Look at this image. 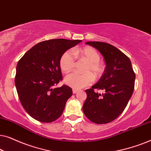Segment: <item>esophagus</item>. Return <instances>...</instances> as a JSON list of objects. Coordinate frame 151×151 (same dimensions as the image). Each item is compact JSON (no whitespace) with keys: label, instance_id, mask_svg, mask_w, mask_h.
Listing matches in <instances>:
<instances>
[{"label":"esophagus","instance_id":"esophagus-1","mask_svg":"<svg viewBox=\"0 0 151 151\" xmlns=\"http://www.w3.org/2000/svg\"><path fill=\"white\" fill-rule=\"evenodd\" d=\"M78 91H78V89H75V88H73V93H74V94H76V93H78Z\"/></svg>","mask_w":151,"mask_h":151}]
</instances>
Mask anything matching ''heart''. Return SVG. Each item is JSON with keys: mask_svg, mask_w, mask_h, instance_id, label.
Masks as SVG:
<instances>
[{"mask_svg": "<svg viewBox=\"0 0 151 151\" xmlns=\"http://www.w3.org/2000/svg\"><path fill=\"white\" fill-rule=\"evenodd\" d=\"M75 56L88 63L84 69V72L86 73L81 75L72 73L65 78V83L72 88L78 89L85 87L92 83L93 78L99 79L104 73L105 65L100 60V53L91 47L74 49L73 51H65L60 60V67L62 71L65 73H69L73 69L76 65Z\"/></svg>", "mask_w": 151, "mask_h": 151, "instance_id": "heart-1", "label": "heart"}]
</instances>
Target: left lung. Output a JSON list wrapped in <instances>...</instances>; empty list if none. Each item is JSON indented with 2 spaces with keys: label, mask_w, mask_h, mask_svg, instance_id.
Masks as SVG:
<instances>
[{
  "label": "left lung",
  "mask_w": 151,
  "mask_h": 151,
  "mask_svg": "<svg viewBox=\"0 0 151 151\" xmlns=\"http://www.w3.org/2000/svg\"><path fill=\"white\" fill-rule=\"evenodd\" d=\"M102 53L106 63L104 73L98 83L86 90L83 112L93 123L102 124L117 118L129 102L135 86V73L129 57L116 47L102 42H86ZM103 90L101 95L94 92Z\"/></svg>",
  "instance_id": "1"
}]
</instances>
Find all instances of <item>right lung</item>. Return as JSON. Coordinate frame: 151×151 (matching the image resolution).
Returning a JSON list of instances; mask_svg holds the SVG:
<instances>
[{
  "label": "right lung",
  "instance_id": "add662e5",
  "mask_svg": "<svg viewBox=\"0 0 151 151\" xmlns=\"http://www.w3.org/2000/svg\"><path fill=\"white\" fill-rule=\"evenodd\" d=\"M80 40L58 38L42 41L27 51L16 67L15 84L22 106L36 120L49 123L63 113L72 88L63 84L60 60Z\"/></svg>",
  "mask_w": 151,
  "mask_h": 151
}]
</instances>
